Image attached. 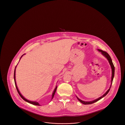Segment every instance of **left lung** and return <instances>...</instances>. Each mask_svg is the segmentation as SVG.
I'll use <instances>...</instances> for the list:
<instances>
[{"mask_svg": "<svg viewBox=\"0 0 125 125\" xmlns=\"http://www.w3.org/2000/svg\"><path fill=\"white\" fill-rule=\"evenodd\" d=\"M97 50H98V51L99 52H101L102 54L103 55H104V56L107 59V60H108V61H109V62L110 65H111V68H112V79H111V86H110V88L109 89L107 90V91H106L103 95H102V96H101V97H99L98 98L96 99L93 100V101H89V102H86V101H83V100L80 99L77 96H76L78 100L80 101L81 103H83L84 104H93V103H95L96 102H97V101L100 100L103 97H104V96H105L108 93V92H109V91H110V89H111V86H112V85L113 81V78H114V76L115 67H114V66L113 65V63L112 60L111 59V57L110 56V55L108 54V53H107L106 52H104V51H102V50H100V49H97Z\"/></svg>", "mask_w": 125, "mask_h": 125, "instance_id": "obj_1", "label": "left lung"}]
</instances>
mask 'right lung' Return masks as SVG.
<instances>
[{"label":"right lung","mask_w":125,"mask_h":125,"mask_svg":"<svg viewBox=\"0 0 125 125\" xmlns=\"http://www.w3.org/2000/svg\"><path fill=\"white\" fill-rule=\"evenodd\" d=\"M25 54H24L23 55H22V56H21V58H20V60H21V57L24 55ZM16 66H15V69H14V83H15V87H16V89H17V91H18V93H19V95H20V96L25 101H26V102H27L28 103H30V104H33V105H40L39 104V103H38V102H36V101H30V100H27V99H26L25 97H24L23 96V95H22L21 94V93L20 92V91H19V89H18V87H17V85H16V80H15V69H16ZM57 86H56V88H55V89H54V90L53 91V93H52V99L53 98L54 95H55V92H56V90H57Z\"/></svg>","instance_id":"obj_1"}]
</instances>
